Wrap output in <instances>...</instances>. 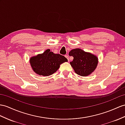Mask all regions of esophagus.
<instances>
[{"mask_svg": "<svg viewBox=\"0 0 125 125\" xmlns=\"http://www.w3.org/2000/svg\"><path fill=\"white\" fill-rule=\"evenodd\" d=\"M65 57L67 59H68V60H69V57H68V55H65Z\"/></svg>", "mask_w": 125, "mask_h": 125, "instance_id": "esophagus-1", "label": "esophagus"}]
</instances>
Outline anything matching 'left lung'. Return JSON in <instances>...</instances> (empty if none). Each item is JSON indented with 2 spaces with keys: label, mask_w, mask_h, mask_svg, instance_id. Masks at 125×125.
Here are the masks:
<instances>
[{
  "label": "left lung",
  "mask_w": 125,
  "mask_h": 125,
  "mask_svg": "<svg viewBox=\"0 0 125 125\" xmlns=\"http://www.w3.org/2000/svg\"><path fill=\"white\" fill-rule=\"evenodd\" d=\"M69 56L74 57L70 64L75 72L82 76H87L92 74L98 65V58L96 56L81 49L72 50L69 52Z\"/></svg>",
  "instance_id": "obj_1"
}]
</instances>
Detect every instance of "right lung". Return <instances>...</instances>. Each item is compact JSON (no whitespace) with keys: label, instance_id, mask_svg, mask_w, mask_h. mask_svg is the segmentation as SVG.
<instances>
[{"label":"right lung","instance_id":"add662e5","mask_svg":"<svg viewBox=\"0 0 125 125\" xmlns=\"http://www.w3.org/2000/svg\"><path fill=\"white\" fill-rule=\"evenodd\" d=\"M63 56L54 53L50 49L44 52L30 58V62L31 67L36 74L43 76H48L57 72L60 65L67 62Z\"/></svg>","mask_w":125,"mask_h":125}]
</instances>
